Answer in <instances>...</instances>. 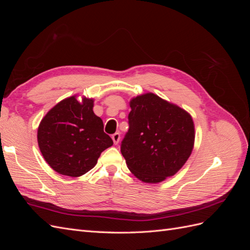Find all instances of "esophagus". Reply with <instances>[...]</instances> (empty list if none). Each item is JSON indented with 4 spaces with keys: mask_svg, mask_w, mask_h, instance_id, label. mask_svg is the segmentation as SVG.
Returning a JSON list of instances; mask_svg holds the SVG:
<instances>
[{
    "mask_svg": "<svg viewBox=\"0 0 250 250\" xmlns=\"http://www.w3.org/2000/svg\"><path fill=\"white\" fill-rule=\"evenodd\" d=\"M111 139H112V141H113V143L117 144L120 142V139H121V135H120V133L119 132H116V133H113L112 135H111Z\"/></svg>",
    "mask_w": 250,
    "mask_h": 250,
    "instance_id": "esophagus-1",
    "label": "esophagus"
}]
</instances>
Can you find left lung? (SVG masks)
Masks as SVG:
<instances>
[{"instance_id": "8db88e82", "label": "left lung", "mask_w": 250, "mask_h": 250, "mask_svg": "<svg viewBox=\"0 0 250 250\" xmlns=\"http://www.w3.org/2000/svg\"><path fill=\"white\" fill-rule=\"evenodd\" d=\"M129 129L121 143L127 167L144 183H161L176 174L194 147L193 119L185 109L148 93L133 98Z\"/></svg>"}]
</instances>
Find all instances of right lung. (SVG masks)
Here are the masks:
<instances>
[{
    "label": "right lung",
    "instance_id": "right-lung-1",
    "mask_svg": "<svg viewBox=\"0 0 250 250\" xmlns=\"http://www.w3.org/2000/svg\"><path fill=\"white\" fill-rule=\"evenodd\" d=\"M94 100L72 96L43 117L37 130L41 152L50 167L65 176L78 177L93 169L113 142L94 111Z\"/></svg>",
    "mask_w": 250,
    "mask_h": 250
}]
</instances>
